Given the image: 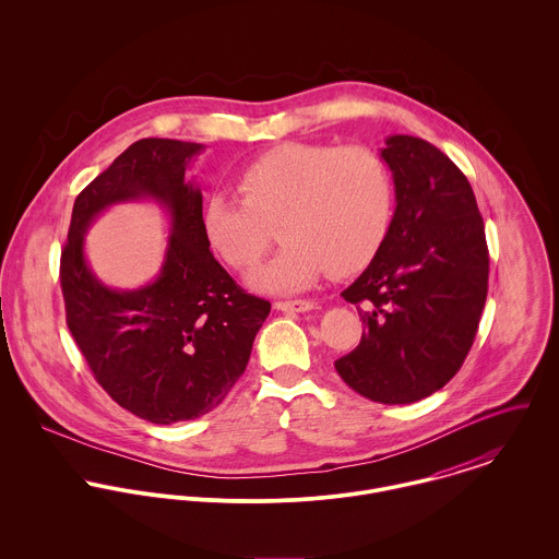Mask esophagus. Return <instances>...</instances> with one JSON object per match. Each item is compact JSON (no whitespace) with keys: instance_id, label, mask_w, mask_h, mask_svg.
Returning <instances> with one entry per match:
<instances>
[{"instance_id":"34e87169","label":"esophagus","mask_w":559,"mask_h":559,"mask_svg":"<svg viewBox=\"0 0 559 559\" xmlns=\"http://www.w3.org/2000/svg\"><path fill=\"white\" fill-rule=\"evenodd\" d=\"M314 308H317V304H314V301H306V299H297V301H277V304H275V310H280V312H297V314L310 312V310H314Z\"/></svg>"}]
</instances>
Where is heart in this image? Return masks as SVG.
Masks as SVG:
<instances>
[{
    "mask_svg": "<svg viewBox=\"0 0 559 559\" xmlns=\"http://www.w3.org/2000/svg\"><path fill=\"white\" fill-rule=\"evenodd\" d=\"M238 193L215 191L202 206V233L233 269L266 249V226L280 219L284 247L249 275L266 293L312 286L324 271L346 277L366 269L390 233L392 178L377 153L350 146L284 144L249 160Z\"/></svg>",
    "mask_w": 559,
    "mask_h": 559,
    "instance_id": "obj_1",
    "label": "heart"
}]
</instances>
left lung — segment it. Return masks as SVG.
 Listing matches in <instances>:
<instances>
[{
  "label": "left lung",
  "mask_w": 559,
  "mask_h": 559,
  "mask_svg": "<svg viewBox=\"0 0 559 559\" xmlns=\"http://www.w3.org/2000/svg\"><path fill=\"white\" fill-rule=\"evenodd\" d=\"M379 155L396 211L379 253L342 293L366 331L335 370L366 399L408 404L461 370L486 301L488 249L474 189L448 155L413 135H390Z\"/></svg>",
  "instance_id": "8db88e82"
}]
</instances>
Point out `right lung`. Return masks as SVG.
<instances>
[{"instance_id":"right-lung-1","label":"right lung","mask_w":559,"mask_h":559,"mask_svg":"<svg viewBox=\"0 0 559 559\" xmlns=\"http://www.w3.org/2000/svg\"><path fill=\"white\" fill-rule=\"evenodd\" d=\"M202 144H131L75 200L60 282L67 322L98 385L153 424L195 419L228 396L247 368L271 304L240 290L202 233V191L187 180ZM151 199L170 222L158 277L109 289L84 258V235L107 207Z\"/></svg>"}]
</instances>
